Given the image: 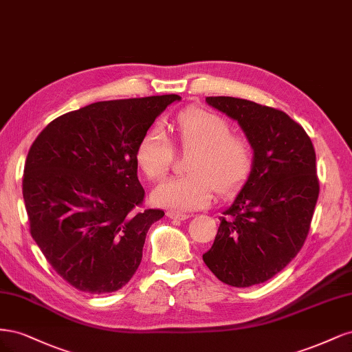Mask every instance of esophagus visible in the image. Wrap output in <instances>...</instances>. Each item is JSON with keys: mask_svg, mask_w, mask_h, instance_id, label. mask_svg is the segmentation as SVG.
<instances>
[{"mask_svg": "<svg viewBox=\"0 0 352 352\" xmlns=\"http://www.w3.org/2000/svg\"><path fill=\"white\" fill-rule=\"evenodd\" d=\"M167 217L175 219V220H186L190 216L185 214V212H179V211H167Z\"/></svg>", "mask_w": 352, "mask_h": 352, "instance_id": "34e87169", "label": "esophagus"}]
</instances>
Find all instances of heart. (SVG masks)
Listing matches in <instances>:
<instances>
[{
  "mask_svg": "<svg viewBox=\"0 0 352 352\" xmlns=\"http://www.w3.org/2000/svg\"><path fill=\"white\" fill-rule=\"evenodd\" d=\"M182 150H194L188 160L186 176L167 180L153 194L155 204L173 210L207 207L214 192L229 195L250 177L254 146L250 138L230 132V122L221 114L189 107L173 120ZM175 146L162 127L148 131L136 146V163L151 182L163 180L175 163Z\"/></svg>",
  "mask_w": 352,
  "mask_h": 352,
  "instance_id": "obj_1",
  "label": "heart"
}]
</instances>
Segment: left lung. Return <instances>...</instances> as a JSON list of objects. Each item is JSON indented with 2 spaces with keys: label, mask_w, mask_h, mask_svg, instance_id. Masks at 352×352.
Masks as SVG:
<instances>
[{
  "label": "left lung",
  "mask_w": 352,
  "mask_h": 352,
  "mask_svg": "<svg viewBox=\"0 0 352 352\" xmlns=\"http://www.w3.org/2000/svg\"><path fill=\"white\" fill-rule=\"evenodd\" d=\"M206 101L238 120L252 142L254 167L202 260L223 283L248 287L272 279L302 248L320 190L316 151L282 110L233 97Z\"/></svg>",
  "instance_id": "8db88e82"
}]
</instances>
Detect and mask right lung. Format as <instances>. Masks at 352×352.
<instances>
[{"mask_svg": "<svg viewBox=\"0 0 352 352\" xmlns=\"http://www.w3.org/2000/svg\"><path fill=\"white\" fill-rule=\"evenodd\" d=\"M175 94L100 101L63 114L32 144L23 199L30 235L63 279L109 294L132 279L146 232L164 216L142 208L136 146Z\"/></svg>", "mask_w": 352, "mask_h": 352, "instance_id": "obj_1", "label": "right lung"}]
</instances>
